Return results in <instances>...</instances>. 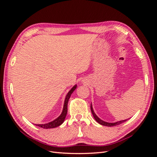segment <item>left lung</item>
I'll return each mask as SVG.
<instances>
[{
	"label": "left lung",
	"mask_w": 157,
	"mask_h": 157,
	"mask_svg": "<svg viewBox=\"0 0 157 157\" xmlns=\"http://www.w3.org/2000/svg\"><path fill=\"white\" fill-rule=\"evenodd\" d=\"M90 107H91V111H92V115H93V116H94V118H95V120H96V121L99 123V124H101V125H103V126H115L119 125V124H122V123L124 122L125 121H127V119H126V120H123V121H118V122H114V123H110V122H105V121H103L101 120L100 118H99L96 115V113H94V110H93V108H92V105H91V106H90Z\"/></svg>",
	"instance_id": "8db88e82"
}]
</instances>
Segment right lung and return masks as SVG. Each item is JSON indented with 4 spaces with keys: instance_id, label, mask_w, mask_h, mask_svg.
<instances>
[{
    "instance_id": "right-lung-1",
    "label": "right lung",
    "mask_w": 157,
    "mask_h": 157,
    "mask_svg": "<svg viewBox=\"0 0 157 157\" xmlns=\"http://www.w3.org/2000/svg\"><path fill=\"white\" fill-rule=\"evenodd\" d=\"M77 86V85H75V86L70 90V91L68 92L67 96H66L65 99V101H64L63 111H62V113H61L60 116H59L54 121H52L50 122H48V123H46V124H35V125L37 126H39L42 128H44V129H48V128H54L56 127H58L62 124V123L65 121V118L66 115H67V103L69 101V99L71 97V95L72 94V93L74 92V90L76 89Z\"/></svg>"
}]
</instances>
